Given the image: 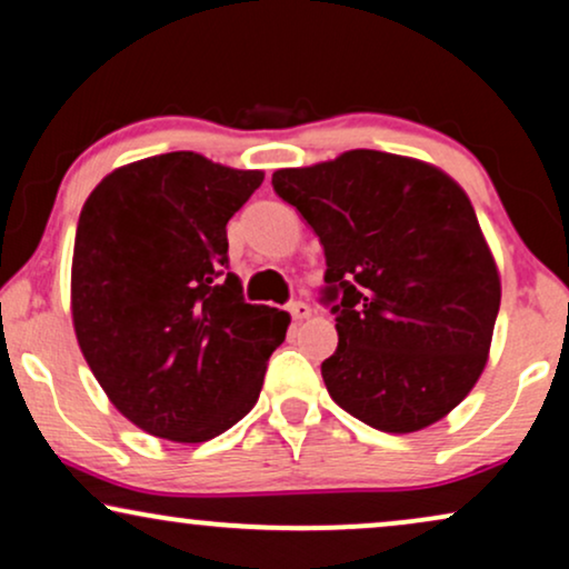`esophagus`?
<instances>
[{"mask_svg":"<svg viewBox=\"0 0 569 569\" xmlns=\"http://www.w3.org/2000/svg\"><path fill=\"white\" fill-rule=\"evenodd\" d=\"M290 316L295 318V321H306V318H310V306L308 302H290Z\"/></svg>","mask_w":569,"mask_h":569,"instance_id":"obj_1","label":"esophagus"}]
</instances>
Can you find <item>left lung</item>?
Listing matches in <instances>:
<instances>
[{
  "label": "left lung",
  "mask_w": 569,
  "mask_h": 569,
  "mask_svg": "<svg viewBox=\"0 0 569 569\" xmlns=\"http://www.w3.org/2000/svg\"><path fill=\"white\" fill-rule=\"evenodd\" d=\"M271 186L326 253L339 347L321 365L341 409L380 432L425 430L485 370L500 274L469 197L430 162L349 150Z\"/></svg>",
  "instance_id": "obj_1"
}]
</instances>
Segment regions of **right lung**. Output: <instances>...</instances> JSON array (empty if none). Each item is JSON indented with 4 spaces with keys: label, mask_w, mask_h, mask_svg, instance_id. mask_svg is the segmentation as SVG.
<instances>
[{
    "label": "right lung",
    "mask_w": 569,
    "mask_h": 569,
    "mask_svg": "<svg viewBox=\"0 0 569 569\" xmlns=\"http://www.w3.org/2000/svg\"><path fill=\"white\" fill-rule=\"evenodd\" d=\"M263 181L197 152L116 168L84 201L72 323L108 399L139 430L212 440L259 401L290 316L243 300L228 220Z\"/></svg>",
    "instance_id": "right-lung-1"
}]
</instances>
